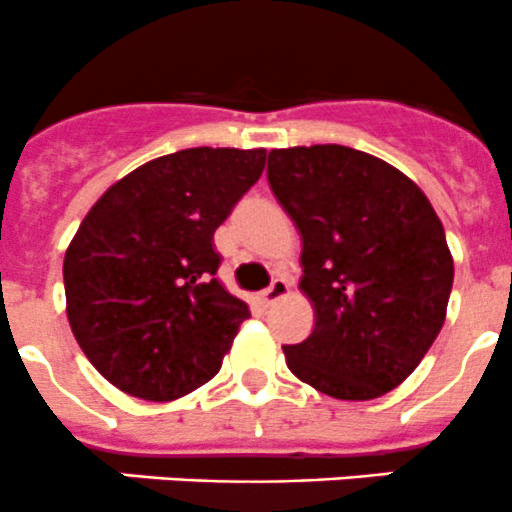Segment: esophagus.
Returning a JSON list of instances; mask_svg holds the SVG:
<instances>
[{"mask_svg":"<svg viewBox=\"0 0 512 512\" xmlns=\"http://www.w3.org/2000/svg\"><path fill=\"white\" fill-rule=\"evenodd\" d=\"M287 294H289V285H287V282H285V280H275L270 287L265 289V292L257 294V299H260L262 307H272V304L280 302V299L287 297Z\"/></svg>","mask_w":512,"mask_h":512,"instance_id":"obj_1","label":"esophagus"}]
</instances>
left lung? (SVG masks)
Returning a JSON list of instances; mask_svg holds the SVG:
<instances>
[{
  "instance_id": "8db88e82",
  "label": "left lung",
  "mask_w": 512,
  "mask_h": 512,
  "mask_svg": "<svg viewBox=\"0 0 512 512\" xmlns=\"http://www.w3.org/2000/svg\"><path fill=\"white\" fill-rule=\"evenodd\" d=\"M267 180L302 235L299 289L314 329L287 344L289 371L342 401L396 389L446 322L453 257L423 190L364 151H270Z\"/></svg>"
}]
</instances>
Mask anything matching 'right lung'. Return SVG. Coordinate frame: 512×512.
<instances>
[{"label": "right lung", "instance_id": "1", "mask_svg": "<svg viewBox=\"0 0 512 512\" xmlns=\"http://www.w3.org/2000/svg\"><path fill=\"white\" fill-rule=\"evenodd\" d=\"M265 148H185L113 183L64 257L66 317L103 379L173 401L213 379L250 317L215 277L213 235L260 180Z\"/></svg>", "mask_w": 512, "mask_h": 512}]
</instances>
